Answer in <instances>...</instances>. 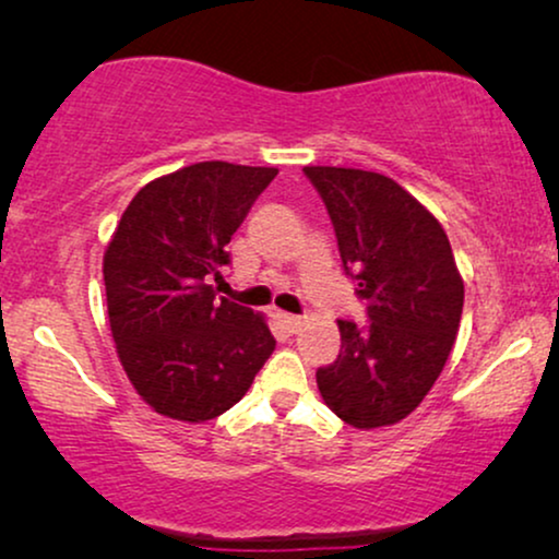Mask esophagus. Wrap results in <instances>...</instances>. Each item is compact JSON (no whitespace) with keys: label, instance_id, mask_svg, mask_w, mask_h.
<instances>
[{"label":"esophagus","instance_id":"1","mask_svg":"<svg viewBox=\"0 0 559 559\" xmlns=\"http://www.w3.org/2000/svg\"><path fill=\"white\" fill-rule=\"evenodd\" d=\"M280 323H282V328H285L287 333H297L300 331V325H302V318L300 316H289V312H280Z\"/></svg>","mask_w":559,"mask_h":559}]
</instances>
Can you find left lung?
Wrapping results in <instances>:
<instances>
[{
	"label": "left lung",
	"instance_id": "obj_1",
	"mask_svg": "<svg viewBox=\"0 0 559 559\" xmlns=\"http://www.w3.org/2000/svg\"><path fill=\"white\" fill-rule=\"evenodd\" d=\"M331 216L343 270L366 300L364 325L338 320L341 354L318 389L343 423L371 430L417 409L450 350L463 280L438 218L392 178L354 167H302Z\"/></svg>",
	"mask_w": 559,
	"mask_h": 559
}]
</instances>
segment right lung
<instances>
[{"instance_id": "obj_1", "label": "right lung", "mask_w": 559, "mask_h": 559, "mask_svg": "<svg viewBox=\"0 0 559 559\" xmlns=\"http://www.w3.org/2000/svg\"><path fill=\"white\" fill-rule=\"evenodd\" d=\"M274 175L198 163L147 182L121 213L104 254L109 325L129 381L159 415H224L277 346L262 316L216 300L209 285L231 262L226 243Z\"/></svg>"}]
</instances>
